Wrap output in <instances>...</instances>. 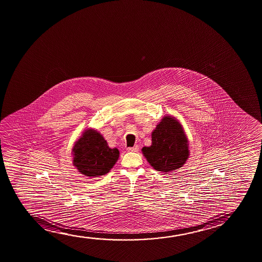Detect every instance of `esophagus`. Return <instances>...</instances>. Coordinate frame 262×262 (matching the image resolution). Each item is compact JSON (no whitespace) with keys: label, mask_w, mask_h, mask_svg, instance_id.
<instances>
[{"label":"esophagus","mask_w":262,"mask_h":262,"mask_svg":"<svg viewBox=\"0 0 262 262\" xmlns=\"http://www.w3.org/2000/svg\"><path fill=\"white\" fill-rule=\"evenodd\" d=\"M138 150H139V146L138 145H135L134 147L127 148V151H138Z\"/></svg>","instance_id":"1"}]
</instances>
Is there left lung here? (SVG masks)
Masks as SVG:
<instances>
[{
    "label": "left lung",
    "mask_w": 262,
    "mask_h": 262,
    "mask_svg": "<svg viewBox=\"0 0 262 262\" xmlns=\"http://www.w3.org/2000/svg\"><path fill=\"white\" fill-rule=\"evenodd\" d=\"M155 170L168 174L178 170L188 159V141L181 123L171 116L162 118L151 133V145L142 149Z\"/></svg>",
    "instance_id": "8db88e82"
}]
</instances>
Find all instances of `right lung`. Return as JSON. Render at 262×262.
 Instances as JSON below:
<instances>
[{
	"label": "right lung",
	"instance_id": "add662e5",
	"mask_svg": "<svg viewBox=\"0 0 262 262\" xmlns=\"http://www.w3.org/2000/svg\"><path fill=\"white\" fill-rule=\"evenodd\" d=\"M73 164L87 177L107 174L119 157L117 148L108 147L107 141L94 129H86L73 148Z\"/></svg>",
	"mask_w": 262,
	"mask_h": 262
}]
</instances>
